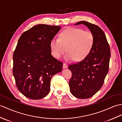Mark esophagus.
Listing matches in <instances>:
<instances>
[{"label":"esophagus","instance_id":"obj_1","mask_svg":"<svg viewBox=\"0 0 122 122\" xmlns=\"http://www.w3.org/2000/svg\"><path fill=\"white\" fill-rule=\"evenodd\" d=\"M67 67V65L66 63H64L63 65V67L64 68V69H65V68H66Z\"/></svg>","mask_w":122,"mask_h":122}]
</instances>
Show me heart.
<instances>
[{
	"instance_id": "1",
	"label": "heart",
	"mask_w": 122,
	"mask_h": 122,
	"mask_svg": "<svg viewBox=\"0 0 122 122\" xmlns=\"http://www.w3.org/2000/svg\"><path fill=\"white\" fill-rule=\"evenodd\" d=\"M95 43V36L89 30L77 27L67 28L62 32L60 38H53L50 47L53 56L60 59L66 51L65 60L72 61L83 60L89 55Z\"/></svg>"
}]
</instances>
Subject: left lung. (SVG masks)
<instances>
[{
	"label": "left lung",
	"instance_id": "1",
	"mask_svg": "<svg viewBox=\"0 0 122 122\" xmlns=\"http://www.w3.org/2000/svg\"><path fill=\"white\" fill-rule=\"evenodd\" d=\"M83 24L95 36V43L91 51L83 60L68 66L72 76L69 81L70 92L79 99L92 97L102 86L109 71L111 52L103 31L98 26L82 21Z\"/></svg>",
	"mask_w": 122,
	"mask_h": 122
}]
</instances>
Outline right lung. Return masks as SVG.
Returning a JSON list of instances; mask_svg holds the SVG:
<instances>
[{"label": "right lung", "instance_id": "obj_1", "mask_svg": "<svg viewBox=\"0 0 122 122\" xmlns=\"http://www.w3.org/2000/svg\"><path fill=\"white\" fill-rule=\"evenodd\" d=\"M60 28L38 24L19 39L13 56V75L19 91L30 99L46 97L52 76L62 70L63 63L53 57L50 47Z\"/></svg>", "mask_w": 122, "mask_h": 122}]
</instances>
